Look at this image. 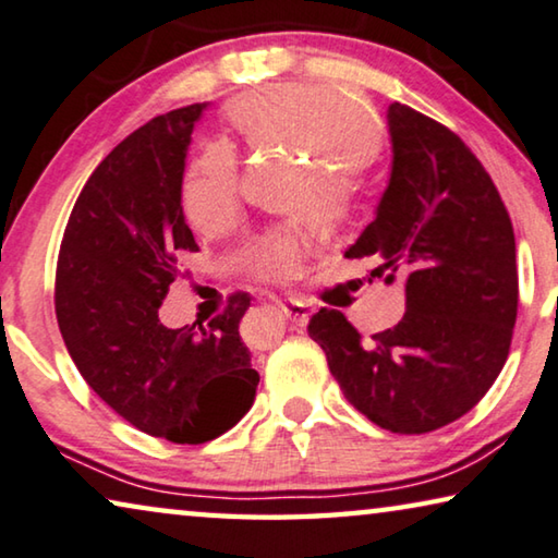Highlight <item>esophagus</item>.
Listing matches in <instances>:
<instances>
[{
  "instance_id": "esophagus-1",
  "label": "esophagus",
  "mask_w": 558,
  "mask_h": 558,
  "mask_svg": "<svg viewBox=\"0 0 558 558\" xmlns=\"http://www.w3.org/2000/svg\"><path fill=\"white\" fill-rule=\"evenodd\" d=\"M281 314H284L294 327H306L308 316H312V308L302 302H287L281 304Z\"/></svg>"
}]
</instances>
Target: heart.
<instances>
[{
	"label": "heart",
	"mask_w": 558,
	"mask_h": 558,
	"mask_svg": "<svg viewBox=\"0 0 558 558\" xmlns=\"http://www.w3.org/2000/svg\"><path fill=\"white\" fill-rule=\"evenodd\" d=\"M229 124L252 149H271L314 161L304 184L289 194V207L302 209L333 227L354 207L351 174L364 169L381 147L374 111L347 94L279 84L236 99L227 111ZM239 196L236 161L225 144H209L182 182V211L202 236H219L236 225ZM312 254V236L296 225L262 231L244 246L242 267L256 279L281 281L294 277Z\"/></svg>",
	"instance_id": "obj_1"
}]
</instances>
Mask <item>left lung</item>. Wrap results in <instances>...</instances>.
<instances>
[{
  "instance_id": "left-lung-1",
  "label": "left lung",
  "mask_w": 558,
  "mask_h": 558,
  "mask_svg": "<svg viewBox=\"0 0 558 558\" xmlns=\"http://www.w3.org/2000/svg\"><path fill=\"white\" fill-rule=\"evenodd\" d=\"M391 179L349 259L407 289L397 327L364 341L344 314L319 308L308 337L354 409L393 434L457 422L507 364L519 308L513 227L482 161L449 126L393 101Z\"/></svg>"
}]
</instances>
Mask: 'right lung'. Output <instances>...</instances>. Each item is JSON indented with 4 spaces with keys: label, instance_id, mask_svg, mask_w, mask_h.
<instances>
[{
    "label": "right lung",
    "instance_id": "obj_1",
    "mask_svg": "<svg viewBox=\"0 0 558 558\" xmlns=\"http://www.w3.org/2000/svg\"><path fill=\"white\" fill-rule=\"evenodd\" d=\"M204 107L154 117L101 159L74 202L54 279L59 331L84 381L124 422L174 444L229 432L259 384L239 339L246 291L231 294L207 327L159 322L179 259L199 252L182 179Z\"/></svg>",
    "mask_w": 558,
    "mask_h": 558
}]
</instances>
